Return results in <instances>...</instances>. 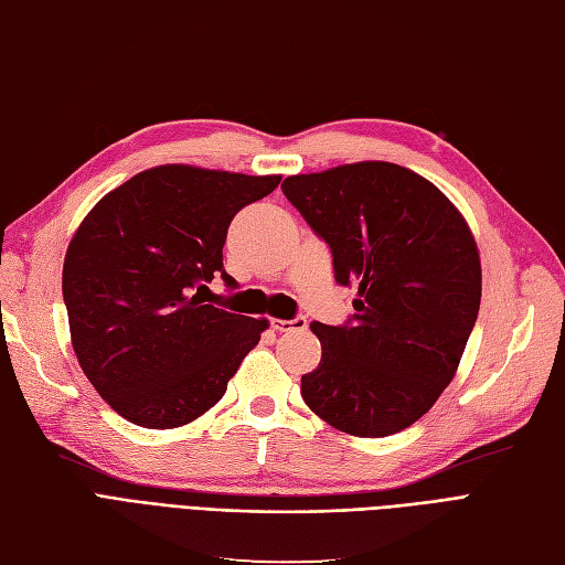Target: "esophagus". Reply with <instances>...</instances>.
I'll use <instances>...</instances> for the list:
<instances>
[{"mask_svg": "<svg viewBox=\"0 0 565 565\" xmlns=\"http://www.w3.org/2000/svg\"><path fill=\"white\" fill-rule=\"evenodd\" d=\"M307 319L305 317H296V319H271V329L275 331H294V329H305Z\"/></svg>", "mask_w": 565, "mask_h": 565, "instance_id": "1", "label": "esophagus"}]
</instances>
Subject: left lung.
<instances>
[{
    "label": "left lung",
    "instance_id": "8db88e82",
    "mask_svg": "<svg viewBox=\"0 0 565 565\" xmlns=\"http://www.w3.org/2000/svg\"><path fill=\"white\" fill-rule=\"evenodd\" d=\"M281 190L329 244L335 281L359 284L348 323H309L321 361L302 375L305 404L366 439L411 427L448 387L477 323L481 263L465 217L390 161L290 175Z\"/></svg>",
    "mask_w": 565,
    "mask_h": 565
}]
</instances>
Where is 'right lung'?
Wrapping results in <instances>:
<instances>
[{
    "mask_svg": "<svg viewBox=\"0 0 565 565\" xmlns=\"http://www.w3.org/2000/svg\"><path fill=\"white\" fill-rule=\"evenodd\" d=\"M281 175L167 163L90 209L63 265L72 348L90 385L126 420L173 429L221 402L267 319L204 305L232 217Z\"/></svg>",
    "mask_w": 565,
    "mask_h": 565,
    "instance_id": "add662e5",
    "label": "right lung"
}]
</instances>
